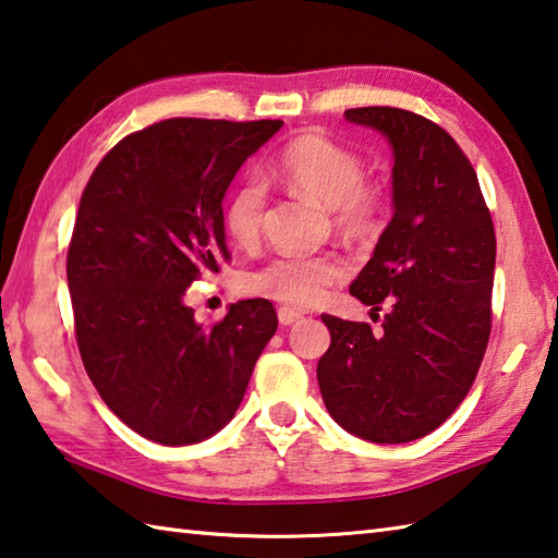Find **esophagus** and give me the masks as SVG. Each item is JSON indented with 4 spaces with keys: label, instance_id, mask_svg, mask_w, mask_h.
Listing matches in <instances>:
<instances>
[{
    "label": "esophagus",
    "instance_id": "1",
    "mask_svg": "<svg viewBox=\"0 0 558 558\" xmlns=\"http://www.w3.org/2000/svg\"><path fill=\"white\" fill-rule=\"evenodd\" d=\"M277 318H279L281 325H293V323H299L303 318V313L296 311V308H289V306H279Z\"/></svg>",
    "mask_w": 558,
    "mask_h": 558
}]
</instances>
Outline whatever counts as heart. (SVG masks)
Segmentation results:
<instances>
[{
    "instance_id": "heart-1",
    "label": "heart",
    "mask_w": 558,
    "mask_h": 558,
    "mask_svg": "<svg viewBox=\"0 0 558 558\" xmlns=\"http://www.w3.org/2000/svg\"><path fill=\"white\" fill-rule=\"evenodd\" d=\"M271 180L313 198L330 211L332 226L350 240H366L381 220V194L364 182L362 157L325 135L308 133L291 141L269 162ZM267 189L247 177L228 196L223 226L235 245L255 243L265 220ZM347 277V265L335 255H283L252 271L245 289L289 306H315L332 283Z\"/></svg>"
}]
</instances>
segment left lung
I'll list each match as a JSON object with an SVG mask.
<instances>
[{"label": "left lung", "instance_id": "obj_1", "mask_svg": "<svg viewBox=\"0 0 558 558\" xmlns=\"http://www.w3.org/2000/svg\"><path fill=\"white\" fill-rule=\"evenodd\" d=\"M344 119L391 145L393 216L350 293L381 332L320 315L330 347L318 362L335 423L376 445L413 442L464 401L490 335L496 233L474 167L454 138L413 111L366 107Z\"/></svg>", "mask_w": 558, "mask_h": 558}]
</instances>
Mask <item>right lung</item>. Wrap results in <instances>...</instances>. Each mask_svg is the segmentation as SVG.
Here are the masks:
<instances>
[{
  "label": "right lung",
  "mask_w": 558,
  "mask_h": 558,
  "mask_svg": "<svg viewBox=\"0 0 558 558\" xmlns=\"http://www.w3.org/2000/svg\"><path fill=\"white\" fill-rule=\"evenodd\" d=\"M283 121L170 119L123 138L84 189L68 252L80 354L116 417L157 445L214 437L277 332L265 299L204 328L192 281L228 259L223 198Z\"/></svg>",
  "instance_id": "right-lung-1"
}]
</instances>
